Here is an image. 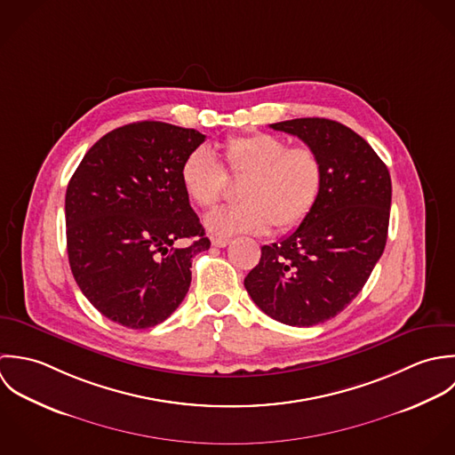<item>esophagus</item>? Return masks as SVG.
Instances as JSON below:
<instances>
[{
  "instance_id": "esophagus-1",
  "label": "esophagus",
  "mask_w": 455,
  "mask_h": 455,
  "mask_svg": "<svg viewBox=\"0 0 455 455\" xmlns=\"http://www.w3.org/2000/svg\"><path fill=\"white\" fill-rule=\"evenodd\" d=\"M211 243H212V246H216V248H225V246H228V239H225V237H211Z\"/></svg>"
}]
</instances>
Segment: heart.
I'll return each mask as SVG.
<instances>
[{
  "instance_id": "1",
  "label": "heart",
  "mask_w": 455,
  "mask_h": 455,
  "mask_svg": "<svg viewBox=\"0 0 455 455\" xmlns=\"http://www.w3.org/2000/svg\"><path fill=\"white\" fill-rule=\"evenodd\" d=\"M225 164L241 184L239 205L207 216L214 235L266 234L297 228L316 205L323 186V164L309 146H288L274 133L253 132L225 142ZM182 188L202 209L214 207L225 193V172L207 146L193 148L180 169Z\"/></svg>"
}]
</instances>
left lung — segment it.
Wrapping results in <instances>:
<instances>
[{
	"mask_svg": "<svg viewBox=\"0 0 455 455\" xmlns=\"http://www.w3.org/2000/svg\"><path fill=\"white\" fill-rule=\"evenodd\" d=\"M271 128L299 137L318 153L323 186L309 216L290 235L262 246L244 286L274 320L311 327L341 313L379 260L392 182L372 148L338 121L300 117Z\"/></svg>",
	"mask_w": 455,
	"mask_h": 455,
	"instance_id": "8db88e82",
	"label": "left lung"
}]
</instances>
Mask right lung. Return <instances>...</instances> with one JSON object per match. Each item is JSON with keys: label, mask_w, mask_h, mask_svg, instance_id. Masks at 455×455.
Listing matches in <instances>:
<instances>
[{"label": "right lung", "mask_w": 455, "mask_h": 455, "mask_svg": "<svg viewBox=\"0 0 455 455\" xmlns=\"http://www.w3.org/2000/svg\"><path fill=\"white\" fill-rule=\"evenodd\" d=\"M205 140L162 121L124 124L86 153L67 188V251L92 306L128 329L167 320L191 283V259L209 250L180 180L184 156ZM193 238L189 247H178Z\"/></svg>", "instance_id": "1"}]
</instances>
